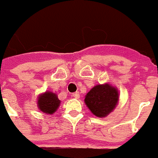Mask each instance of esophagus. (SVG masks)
<instances>
[{
  "label": "esophagus",
  "instance_id": "34e87169",
  "mask_svg": "<svg viewBox=\"0 0 158 158\" xmlns=\"http://www.w3.org/2000/svg\"><path fill=\"white\" fill-rule=\"evenodd\" d=\"M72 95H73V97H74L75 99H79V96H80V94H79V92H75V93H73Z\"/></svg>",
  "mask_w": 158,
  "mask_h": 158
}]
</instances>
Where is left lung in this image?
Returning <instances> with one entry per match:
<instances>
[{
	"mask_svg": "<svg viewBox=\"0 0 158 158\" xmlns=\"http://www.w3.org/2000/svg\"><path fill=\"white\" fill-rule=\"evenodd\" d=\"M119 102V91L110 84L94 86L85 95V103L91 113L99 118L110 114Z\"/></svg>",
	"mask_w": 158,
	"mask_h": 158,
	"instance_id": "8db88e82",
	"label": "left lung"
}]
</instances>
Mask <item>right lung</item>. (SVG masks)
Here are the masks:
<instances>
[{"label": "right lung", "mask_w": 158, "mask_h": 158, "mask_svg": "<svg viewBox=\"0 0 158 158\" xmlns=\"http://www.w3.org/2000/svg\"><path fill=\"white\" fill-rule=\"evenodd\" d=\"M61 101L58 100V94L52 91H46L38 95L37 100L39 110L48 115H52L58 110Z\"/></svg>", "instance_id": "obj_1"}]
</instances>
